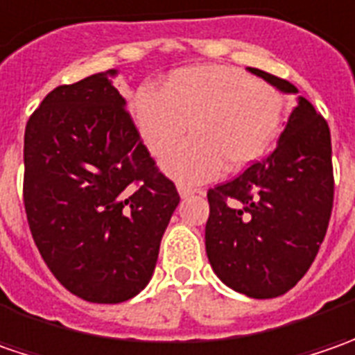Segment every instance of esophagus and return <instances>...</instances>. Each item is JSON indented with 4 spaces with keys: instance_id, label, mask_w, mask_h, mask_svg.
I'll list each match as a JSON object with an SVG mask.
<instances>
[{
    "instance_id": "obj_1",
    "label": "esophagus",
    "mask_w": 355,
    "mask_h": 355,
    "mask_svg": "<svg viewBox=\"0 0 355 355\" xmlns=\"http://www.w3.org/2000/svg\"><path fill=\"white\" fill-rule=\"evenodd\" d=\"M178 191H180L182 198H189V196H193V193H203V189H199V187H189V185L185 184L178 185Z\"/></svg>"
}]
</instances>
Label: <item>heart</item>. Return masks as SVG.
Listing matches in <instances>:
<instances>
[{
    "label": "heart",
    "instance_id": "1",
    "mask_svg": "<svg viewBox=\"0 0 355 355\" xmlns=\"http://www.w3.org/2000/svg\"><path fill=\"white\" fill-rule=\"evenodd\" d=\"M286 98L270 83L225 64L173 71L156 90L142 87L132 98L136 126L154 156L182 142L164 168L182 184L207 182L225 166L237 171L270 150L279 136Z\"/></svg>",
    "mask_w": 355,
    "mask_h": 355
}]
</instances>
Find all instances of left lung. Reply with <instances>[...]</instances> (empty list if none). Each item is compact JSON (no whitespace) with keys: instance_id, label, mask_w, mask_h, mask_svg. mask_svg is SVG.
<instances>
[{"instance_id":"1","label":"left lung","mask_w":355,"mask_h":355,"mask_svg":"<svg viewBox=\"0 0 355 355\" xmlns=\"http://www.w3.org/2000/svg\"><path fill=\"white\" fill-rule=\"evenodd\" d=\"M282 92L280 76L249 69ZM205 251L229 288L251 298L288 293L314 263L334 205L330 128L304 96L277 148L207 191Z\"/></svg>"}]
</instances>
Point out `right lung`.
<instances>
[{
	"mask_svg": "<svg viewBox=\"0 0 355 355\" xmlns=\"http://www.w3.org/2000/svg\"><path fill=\"white\" fill-rule=\"evenodd\" d=\"M53 89L27 120L23 205L49 270L78 298L124 302L156 268L180 203L108 76Z\"/></svg>",
	"mask_w": 355,
	"mask_h": 355,
	"instance_id": "right-lung-1",
	"label": "right lung"
}]
</instances>
